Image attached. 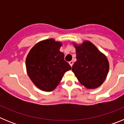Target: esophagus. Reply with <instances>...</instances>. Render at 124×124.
Returning <instances> with one entry per match:
<instances>
[{
  "instance_id": "34e87169",
  "label": "esophagus",
  "mask_w": 124,
  "mask_h": 124,
  "mask_svg": "<svg viewBox=\"0 0 124 124\" xmlns=\"http://www.w3.org/2000/svg\"><path fill=\"white\" fill-rule=\"evenodd\" d=\"M69 63H70V66H73V61H70V62H69Z\"/></svg>"
}]
</instances>
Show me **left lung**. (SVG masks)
I'll return each mask as SVG.
<instances>
[{
    "mask_svg": "<svg viewBox=\"0 0 124 124\" xmlns=\"http://www.w3.org/2000/svg\"><path fill=\"white\" fill-rule=\"evenodd\" d=\"M73 45L77 60L72 67V71L79 83L87 89L99 87L104 82L109 72V63L106 56L87 40L80 45L73 43Z\"/></svg>",
    "mask_w": 124,
    "mask_h": 124,
    "instance_id": "1",
    "label": "left lung"
}]
</instances>
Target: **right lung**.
Segmentation results:
<instances>
[{
    "mask_svg": "<svg viewBox=\"0 0 124 124\" xmlns=\"http://www.w3.org/2000/svg\"><path fill=\"white\" fill-rule=\"evenodd\" d=\"M62 43L50 38L39 41L28 53L26 69L30 79L43 91H52L57 87L64 73L71 69L60 51Z\"/></svg>",
    "mask_w": 124,
    "mask_h": 124,
    "instance_id": "obj_1",
    "label": "right lung"
}]
</instances>
